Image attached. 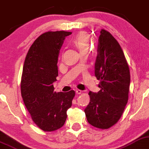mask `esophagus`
Wrapping results in <instances>:
<instances>
[{"label":"esophagus","instance_id":"1","mask_svg":"<svg viewBox=\"0 0 149 149\" xmlns=\"http://www.w3.org/2000/svg\"><path fill=\"white\" fill-rule=\"evenodd\" d=\"M82 91H81V90H80V89H76V93L77 94H80V93H82Z\"/></svg>","mask_w":149,"mask_h":149}]
</instances>
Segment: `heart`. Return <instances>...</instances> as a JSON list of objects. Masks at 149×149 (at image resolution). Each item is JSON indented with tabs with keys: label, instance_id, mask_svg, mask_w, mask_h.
<instances>
[{
	"label": "heart",
	"instance_id": "obj_1",
	"mask_svg": "<svg viewBox=\"0 0 149 149\" xmlns=\"http://www.w3.org/2000/svg\"><path fill=\"white\" fill-rule=\"evenodd\" d=\"M73 43L80 53L87 52L89 47V36L84 32L79 33L73 39Z\"/></svg>",
	"mask_w": 149,
	"mask_h": 149
}]
</instances>
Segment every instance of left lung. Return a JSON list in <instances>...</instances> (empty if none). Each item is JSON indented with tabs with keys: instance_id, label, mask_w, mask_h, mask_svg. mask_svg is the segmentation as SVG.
I'll return each instance as SVG.
<instances>
[{
	"instance_id": "obj_1",
	"label": "left lung",
	"mask_w": 149,
	"mask_h": 149,
	"mask_svg": "<svg viewBox=\"0 0 149 149\" xmlns=\"http://www.w3.org/2000/svg\"><path fill=\"white\" fill-rule=\"evenodd\" d=\"M95 76L100 80L97 93L89 91L84 109L90 125L107 129L121 118L129 99V67L121 47L109 31L101 29L98 39Z\"/></svg>"
}]
</instances>
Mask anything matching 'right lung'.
Masks as SVG:
<instances>
[{
  "instance_id": "right-lung-1",
  "label": "right lung",
  "mask_w": 149,
  "mask_h": 149,
  "mask_svg": "<svg viewBox=\"0 0 149 149\" xmlns=\"http://www.w3.org/2000/svg\"><path fill=\"white\" fill-rule=\"evenodd\" d=\"M71 32L48 31L30 47L22 70L21 95L31 119L45 131H54L65 125L67 111L72 104L73 90L54 91L58 76V58L65 37Z\"/></svg>"
}]
</instances>
